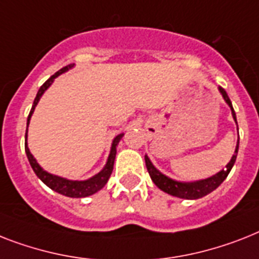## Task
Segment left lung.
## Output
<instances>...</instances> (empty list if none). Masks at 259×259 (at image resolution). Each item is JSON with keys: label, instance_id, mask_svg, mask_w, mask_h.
<instances>
[{"label": "left lung", "instance_id": "left-lung-1", "mask_svg": "<svg viewBox=\"0 0 259 259\" xmlns=\"http://www.w3.org/2000/svg\"><path fill=\"white\" fill-rule=\"evenodd\" d=\"M220 92L222 94V97L225 98V101L228 102V105L232 109V114L234 121L237 122V118H235V111L233 109L232 101L229 98L228 93L225 92L224 88L220 86ZM238 145L237 144V149H235V154L233 155L230 162L226 165V169L221 170L220 173H217L215 176L210 178H206L202 181H197V182H178V181H174L171 178H167L166 176H163L162 173H159L158 170L155 169L153 163L150 162V159L148 158V155H145V162H146V167H148V171L150 174V178L153 180L157 186L162 191L167 193L170 195H174V197H178V198H185V199H197L202 198L205 195H207L209 193H211L213 190L220 186L222 182L225 181V178L228 177L230 170H232L233 165H234L235 159H237V153H238Z\"/></svg>", "mask_w": 259, "mask_h": 259}]
</instances>
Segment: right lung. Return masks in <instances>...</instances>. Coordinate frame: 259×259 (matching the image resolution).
Masks as SVG:
<instances>
[{
    "instance_id": "obj_1",
    "label": "right lung",
    "mask_w": 259,
    "mask_h": 259,
    "mask_svg": "<svg viewBox=\"0 0 259 259\" xmlns=\"http://www.w3.org/2000/svg\"><path fill=\"white\" fill-rule=\"evenodd\" d=\"M73 65H68V66H65L62 68L61 70H58L57 73H54L52 77H50L48 81H45V83L39 88L38 93L35 96L34 98V102H33V106H31V110L29 113V117H27V125H29V121H30V117L33 114V111H34L35 105L38 104L39 101V97L44 94L48 88L52 85V82L54 81L56 77L61 74V73H64L68 69H70ZM123 134H119L114 138L113 141V145H111V150H110V154H109V158H108V162L105 165L104 170L100 171V173L94 176L93 178H90V180H86V181H69V180H65V178H61V177H57V176H53V174H49L46 173L45 170H42L41 166L37 163V161L34 159V157L30 154V151H29V148H27V144L26 141H25V151H26V155H27V159H29V162H30L31 169L34 170V173L37 174V177L46 185V186H49L52 190L57 191V193H60L62 195H66V197H71V198H82V197H88V195H92L94 193H97L98 190L104 188L108 180L110 178V174L113 171V165H114V158H115V146L119 142V140L122 138ZM27 137V127H26V134H25V138Z\"/></svg>"
}]
</instances>
